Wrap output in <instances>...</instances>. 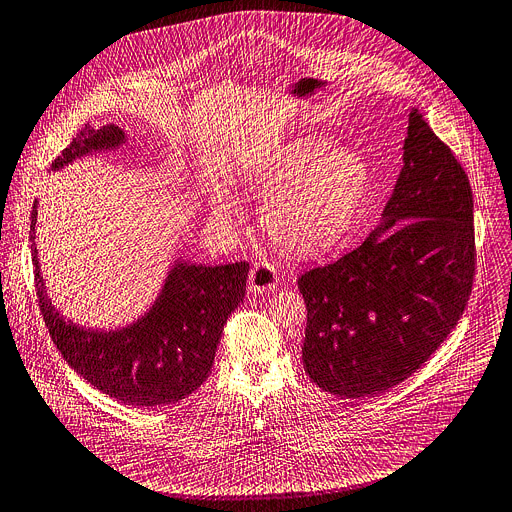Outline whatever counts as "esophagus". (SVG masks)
Masks as SVG:
<instances>
[{"instance_id":"esophagus-1","label":"esophagus","mask_w":512,"mask_h":512,"mask_svg":"<svg viewBox=\"0 0 512 512\" xmlns=\"http://www.w3.org/2000/svg\"><path fill=\"white\" fill-rule=\"evenodd\" d=\"M275 288H277V269L267 261L255 263L249 273V290L253 294H265Z\"/></svg>"}]
</instances>
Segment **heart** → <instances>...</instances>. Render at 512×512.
<instances>
[{
    "label": "heart",
    "instance_id": "heart-1",
    "mask_svg": "<svg viewBox=\"0 0 512 512\" xmlns=\"http://www.w3.org/2000/svg\"><path fill=\"white\" fill-rule=\"evenodd\" d=\"M369 165L329 138L298 136L261 157L249 171L251 190L263 196L259 220L267 235L298 255H324L341 245L369 190ZM239 214L218 198L214 218L228 224Z\"/></svg>",
    "mask_w": 512,
    "mask_h": 512
}]
</instances>
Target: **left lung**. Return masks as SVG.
Instances as JSON below:
<instances>
[{
	"label": "left lung",
	"mask_w": 512,
	"mask_h": 512,
	"mask_svg": "<svg viewBox=\"0 0 512 512\" xmlns=\"http://www.w3.org/2000/svg\"><path fill=\"white\" fill-rule=\"evenodd\" d=\"M402 171L378 228L300 275L310 380L341 398L410 378L455 329L476 271L474 198L451 149L412 110Z\"/></svg>",
	"instance_id": "obj_1"
}]
</instances>
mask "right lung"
I'll use <instances>...</instances> for the list:
<instances>
[{
    "label": "right lung",
    "instance_id": "obj_1",
    "mask_svg": "<svg viewBox=\"0 0 512 512\" xmlns=\"http://www.w3.org/2000/svg\"><path fill=\"white\" fill-rule=\"evenodd\" d=\"M126 134L114 124H85L55 159L53 171L98 151H114ZM34 200L30 251L34 280L46 329L65 361L100 392L136 408L175 404L196 392L208 378L226 318L243 302L249 263L196 265L175 261L153 306L128 327L85 329L55 310L40 275L36 251Z\"/></svg>",
    "mask_w": 512,
    "mask_h": 512
}]
</instances>
